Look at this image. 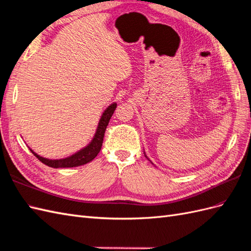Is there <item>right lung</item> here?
Here are the masks:
<instances>
[{"instance_id":"right-lung-1","label":"right lung","mask_w":251,"mask_h":251,"mask_svg":"<svg viewBox=\"0 0 251 251\" xmlns=\"http://www.w3.org/2000/svg\"><path fill=\"white\" fill-rule=\"evenodd\" d=\"M117 108V104H112L109 106L105 112L102 113L101 118L100 120V123L98 126V129H96L95 136L92 140V142L90 143L85 149L79 151L78 152L74 153L71 157L64 158V159H59V160H50L42 158L40 156H38L36 152L30 150V151L34 153V155L40 160L42 163L46 165L50 166V168H54V169H58V168H75V166H80L86 163H89L90 161L98 156V153L100 152L101 145H102V140H104V134L106 131L107 125L110 121L112 114Z\"/></svg>"}]
</instances>
